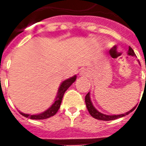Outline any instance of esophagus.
Segmentation results:
<instances>
[{
  "label": "esophagus",
  "mask_w": 146,
  "mask_h": 146,
  "mask_svg": "<svg viewBox=\"0 0 146 146\" xmlns=\"http://www.w3.org/2000/svg\"><path fill=\"white\" fill-rule=\"evenodd\" d=\"M80 76H88L89 75V71L88 70H87V69H82V70H80Z\"/></svg>",
  "instance_id": "esophagus-1"
}]
</instances>
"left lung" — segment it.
Here are the masks:
<instances>
[{
  "label": "left lung",
  "mask_w": 146,
  "mask_h": 146,
  "mask_svg": "<svg viewBox=\"0 0 146 146\" xmlns=\"http://www.w3.org/2000/svg\"><path fill=\"white\" fill-rule=\"evenodd\" d=\"M128 54L130 55H132V56H135V54L133 49H132L131 47H129L128 50ZM85 103L86 106H87V109L88 110L89 113L92 115V116H93L94 118L97 119H100V120H106V121H108V120H113V119H116L117 118H119V117H123V116H125L126 115H128L129 113H131L133 110H135V107L133 108L132 110H131L129 112H127L126 113H123V114H120V115H112V116H110V115H106V114H103V113L98 112V110H96L93 105H92V102L90 99V94L88 93L87 95L85 96Z\"/></svg>",
  "instance_id": "obj_1"
}]
</instances>
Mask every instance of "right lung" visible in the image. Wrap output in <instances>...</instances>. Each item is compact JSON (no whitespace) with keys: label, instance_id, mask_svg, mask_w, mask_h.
<instances>
[{"label":"right lung","instance_id":"add662e5","mask_svg":"<svg viewBox=\"0 0 146 146\" xmlns=\"http://www.w3.org/2000/svg\"><path fill=\"white\" fill-rule=\"evenodd\" d=\"M76 76H74L70 78V79L64 80L63 82L62 83V84H61L60 87H59V89H58V92L57 97L55 98V101L54 102V103L52 104L51 107L49 108L48 110H46L45 112L40 113V114H37V115H30V114H26V113H20L23 116H25V117H29L30 119H44L49 118L51 116H53L54 114H56L58 109L60 108L62 100V98H63V95L66 91L76 80Z\"/></svg>","mask_w":146,"mask_h":146}]
</instances>
